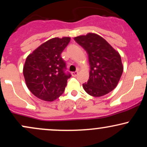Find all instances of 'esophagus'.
Returning <instances> with one entry per match:
<instances>
[{
    "mask_svg": "<svg viewBox=\"0 0 147 147\" xmlns=\"http://www.w3.org/2000/svg\"><path fill=\"white\" fill-rule=\"evenodd\" d=\"M78 72H79L77 71H77H75V72H72V75L73 76V77H76V76L78 75Z\"/></svg>",
    "mask_w": 147,
    "mask_h": 147,
    "instance_id": "34e87169",
    "label": "esophagus"
}]
</instances>
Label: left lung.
I'll use <instances>...</instances> for the list:
<instances>
[{
	"label": "left lung",
	"mask_w": 147,
	"mask_h": 147,
	"mask_svg": "<svg viewBox=\"0 0 147 147\" xmlns=\"http://www.w3.org/2000/svg\"><path fill=\"white\" fill-rule=\"evenodd\" d=\"M74 39L88 56L89 79L83 84L86 92L93 97H102L114 90L124 69L119 52L96 34L88 33Z\"/></svg>",
	"instance_id": "left-lung-1"
}]
</instances>
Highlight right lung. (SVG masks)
<instances>
[{
	"instance_id": "right-lung-1",
	"label": "right lung",
	"mask_w": 147,
	"mask_h": 147,
	"mask_svg": "<svg viewBox=\"0 0 147 147\" xmlns=\"http://www.w3.org/2000/svg\"><path fill=\"white\" fill-rule=\"evenodd\" d=\"M70 41V37L48 40L27 57L23 75L30 92L38 98L52 102L63 93L67 81L65 63L61 54Z\"/></svg>"
}]
</instances>
